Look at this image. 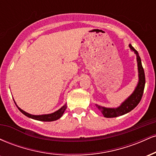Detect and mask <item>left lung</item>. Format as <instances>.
Instances as JSON below:
<instances>
[{
    "mask_svg": "<svg viewBox=\"0 0 156 156\" xmlns=\"http://www.w3.org/2000/svg\"><path fill=\"white\" fill-rule=\"evenodd\" d=\"M129 47L130 50L133 51L136 55L138 72H139V82H138L136 87L133 92L117 108H105V107L101 106V105H95L97 108L102 112L103 115L106 118L119 117V116L124 115L127 113L130 112L139 104V102L141 101V98H142L143 93H144V85H145V76H144V69L141 65L140 56L139 55L137 51H136L130 44H129Z\"/></svg>",
    "mask_w": 156,
    "mask_h": 156,
    "instance_id": "obj_1",
    "label": "left lung"
}]
</instances>
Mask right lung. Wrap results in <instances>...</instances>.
Here are the masks:
<instances>
[{"instance_id": "obj_1", "label": "right lung", "mask_w": 156, "mask_h": 156, "mask_svg": "<svg viewBox=\"0 0 156 156\" xmlns=\"http://www.w3.org/2000/svg\"><path fill=\"white\" fill-rule=\"evenodd\" d=\"M16 105H17V104H16ZM17 107L18 108L19 110L20 111V112H22L23 114H24V115L26 116V117L31 118V119H36V120H39V121L51 122V121L57 120V119H59L60 117H62V116L63 115L64 112H65L66 108H67V104H64L60 109H58V110L56 111V112L52 113V114H42V115H33V114H28V113L24 112V111L22 110L20 108H19L17 105Z\"/></svg>"}]
</instances>
